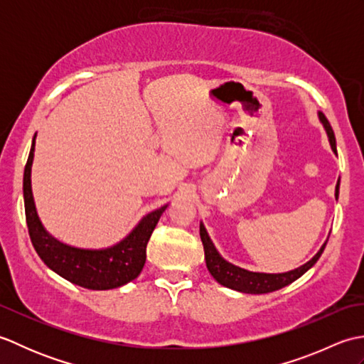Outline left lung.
Returning <instances> with one entry per match:
<instances>
[{
	"label": "left lung",
	"mask_w": 364,
	"mask_h": 364,
	"mask_svg": "<svg viewBox=\"0 0 364 364\" xmlns=\"http://www.w3.org/2000/svg\"><path fill=\"white\" fill-rule=\"evenodd\" d=\"M318 117H319V122L322 123L323 129H326L331 150H333V153L338 156L336 139H335L333 129H331L327 117L321 111H318ZM338 197H339V180L336 183V188H335V198L338 200ZM200 237H202L203 249H205L206 267H208V270H210V274L214 277V280L220 283L222 286H227V288H230V289L245 292V294L272 292V291L284 288V286L291 284L292 282H296L297 278H300L306 272V270H310L316 264V261L321 258V255H322L323 249H326L327 241H328V237H327V241L321 245L318 253H316L310 261H306L305 264H301L292 270H288V272L267 274V272H252V270H247V269L231 264V262L223 258L222 255L218 252V249H215V245L211 241L210 235H208L203 222H200Z\"/></svg>",
	"instance_id": "obj_1"
}]
</instances>
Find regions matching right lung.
<instances>
[{
  "mask_svg": "<svg viewBox=\"0 0 364 364\" xmlns=\"http://www.w3.org/2000/svg\"><path fill=\"white\" fill-rule=\"evenodd\" d=\"M36 137L37 133L33 137L25 173H23V198H25L29 237L38 257L53 272L87 289L106 291L133 282L142 272L146 259V244L168 203L145 214L137 225L114 245L103 249H81L59 241L43 227L38 218L33 186H31Z\"/></svg>",
  "mask_w": 364,
  "mask_h": 364,
  "instance_id": "add662e5",
  "label": "right lung"
}]
</instances>
